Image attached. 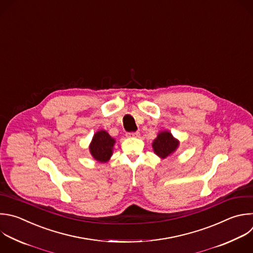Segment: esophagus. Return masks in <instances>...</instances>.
<instances>
[{
    "label": "esophagus",
    "instance_id": "esophagus-1",
    "mask_svg": "<svg viewBox=\"0 0 253 253\" xmlns=\"http://www.w3.org/2000/svg\"><path fill=\"white\" fill-rule=\"evenodd\" d=\"M140 136V133L137 131V132H131V133H128V137H139Z\"/></svg>",
    "mask_w": 253,
    "mask_h": 253
}]
</instances>
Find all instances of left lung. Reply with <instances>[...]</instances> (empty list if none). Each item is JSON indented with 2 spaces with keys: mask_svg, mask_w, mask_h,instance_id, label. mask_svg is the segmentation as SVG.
<instances>
[{
  "mask_svg": "<svg viewBox=\"0 0 253 253\" xmlns=\"http://www.w3.org/2000/svg\"><path fill=\"white\" fill-rule=\"evenodd\" d=\"M179 140L174 138L171 132L162 131L153 141L152 147L157 156H159L162 159H165L176 152V150L179 147Z\"/></svg>",
  "mask_w": 253,
  "mask_h": 253,
  "instance_id": "obj_1",
  "label": "left lung"
}]
</instances>
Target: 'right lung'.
Listing matches in <instances>:
<instances>
[{"instance_id":"1","label":"right lung","mask_w":253,"mask_h":253,"mask_svg":"<svg viewBox=\"0 0 253 253\" xmlns=\"http://www.w3.org/2000/svg\"><path fill=\"white\" fill-rule=\"evenodd\" d=\"M114 144L115 140L105 130H100L94 134L89 145L90 154L96 161L106 163L112 156Z\"/></svg>"}]
</instances>
